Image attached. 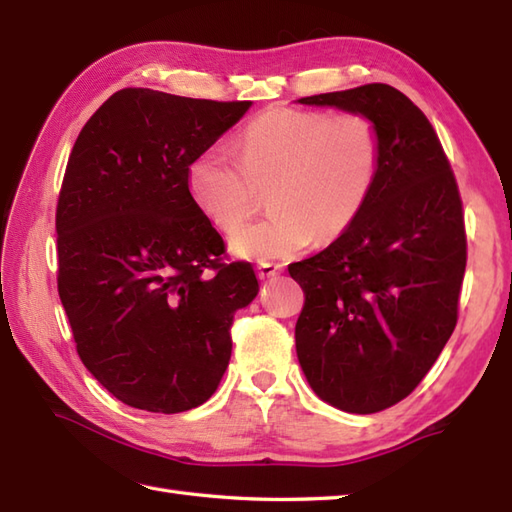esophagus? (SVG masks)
<instances>
[{
	"label": "esophagus",
	"instance_id": "esophagus-1",
	"mask_svg": "<svg viewBox=\"0 0 512 512\" xmlns=\"http://www.w3.org/2000/svg\"><path fill=\"white\" fill-rule=\"evenodd\" d=\"M281 273V266L279 264H270V262H259L257 264V275L262 279H270Z\"/></svg>",
	"mask_w": 512,
	"mask_h": 512
}]
</instances>
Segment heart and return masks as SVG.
Masks as SVG:
<instances>
[{"mask_svg": "<svg viewBox=\"0 0 512 512\" xmlns=\"http://www.w3.org/2000/svg\"><path fill=\"white\" fill-rule=\"evenodd\" d=\"M380 138L363 114L270 110L239 140V158L206 149L191 162L189 189L202 213L228 231L268 188L274 211L235 228L228 246L244 259H288L312 239L330 244L361 215L378 178Z\"/></svg>", "mask_w": 512, "mask_h": 512, "instance_id": "b5f03b06", "label": "heart"}]
</instances>
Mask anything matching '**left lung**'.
Segmentation results:
<instances>
[{
	"instance_id": "left-lung-1",
	"label": "left lung",
	"mask_w": 512,
	"mask_h": 512,
	"mask_svg": "<svg viewBox=\"0 0 512 512\" xmlns=\"http://www.w3.org/2000/svg\"><path fill=\"white\" fill-rule=\"evenodd\" d=\"M363 114L378 129V178L361 215L310 259L290 264L306 292L299 365L328 405L376 413L407 398L458 321L466 235L438 134L385 83L299 99Z\"/></svg>"
}]
</instances>
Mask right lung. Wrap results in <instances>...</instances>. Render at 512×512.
Listing matches in <instances>:
<instances>
[{
	"label": "right lung",
	"mask_w": 512,
	"mask_h": 512,
	"mask_svg": "<svg viewBox=\"0 0 512 512\" xmlns=\"http://www.w3.org/2000/svg\"><path fill=\"white\" fill-rule=\"evenodd\" d=\"M250 101L127 88L72 147L57 204L59 297L76 352L129 407L180 413L213 396L233 314L255 270L222 264L224 239L189 191V167Z\"/></svg>",
	"instance_id": "1"
}]
</instances>
